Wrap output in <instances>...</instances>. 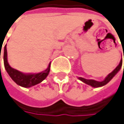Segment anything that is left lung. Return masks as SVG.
<instances>
[{
    "label": "left lung",
    "instance_id": "8db88e82",
    "mask_svg": "<svg viewBox=\"0 0 124 124\" xmlns=\"http://www.w3.org/2000/svg\"><path fill=\"white\" fill-rule=\"evenodd\" d=\"M122 66V58L120 60V62L119 64V65L115 68L111 73H109L107 76L106 77V78L104 79V81H95V80L93 79H84V78H82V77H79L78 79L79 80H81V81H83V83H86L89 85H91L93 87H102L106 85L107 83H108L111 80L113 79V77L115 76V75L117 73H118L119 71V70L121 69Z\"/></svg>",
    "mask_w": 124,
    "mask_h": 124
}]
</instances>
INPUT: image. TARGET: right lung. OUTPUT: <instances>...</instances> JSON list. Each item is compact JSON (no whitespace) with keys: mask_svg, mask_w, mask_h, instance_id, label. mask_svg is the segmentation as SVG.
<instances>
[{"mask_svg":"<svg viewBox=\"0 0 124 124\" xmlns=\"http://www.w3.org/2000/svg\"><path fill=\"white\" fill-rule=\"evenodd\" d=\"M3 60H4V65L7 73L9 74L10 77L12 79L17 85L23 87H30L35 85L38 83H41L47 77L50 70V64L48 66L47 69L39 73L34 74H24L19 70L11 68L7 61V45H5L4 48V54H3Z\"/></svg>","mask_w":124,"mask_h":124,"instance_id":"obj_1","label":"right lung"}]
</instances>
